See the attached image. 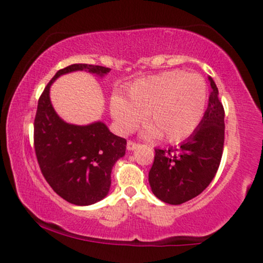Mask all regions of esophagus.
<instances>
[{
  "label": "esophagus",
  "instance_id": "1",
  "mask_svg": "<svg viewBox=\"0 0 263 263\" xmlns=\"http://www.w3.org/2000/svg\"><path fill=\"white\" fill-rule=\"evenodd\" d=\"M138 147V144L136 143V142H134V141H128L127 142V149L128 151H135L136 148H137Z\"/></svg>",
  "mask_w": 263,
  "mask_h": 263
}]
</instances>
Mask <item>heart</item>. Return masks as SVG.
I'll list each match as a JSON object with an SVG mask.
<instances>
[{
  "label": "heart",
  "mask_w": 263,
  "mask_h": 263,
  "mask_svg": "<svg viewBox=\"0 0 263 263\" xmlns=\"http://www.w3.org/2000/svg\"><path fill=\"white\" fill-rule=\"evenodd\" d=\"M127 96L128 101L120 95L110 100L111 116L122 134L131 132L144 116L146 137L179 142L203 121L209 91L201 75L171 70L135 81Z\"/></svg>",
  "instance_id": "obj_1"
}]
</instances>
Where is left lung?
<instances>
[{
	"mask_svg": "<svg viewBox=\"0 0 263 263\" xmlns=\"http://www.w3.org/2000/svg\"><path fill=\"white\" fill-rule=\"evenodd\" d=\"M211 92L205 116L197 131L179 147L156 149L148 173L153 194L167 204L179 205L195 198L215 177L224 148V107L209 77Z\"/></svg>",
	"mask_w": 263,
	"mask_h": 263,
	"instance_id": "1",
	"label": "left lung"
}]
</instances>
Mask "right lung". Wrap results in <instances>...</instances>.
I'll return each mask as SVG.
<instances>
[{"mask_svg":"<svg viewBox=\"0 0 263 263\" xmlns=\"http://www.w3.org/2000/svg\"><path fill=\"white\" fill-rule=\"evenodd\" d=\"M84 70L105 77L111 69L71 64L60 69L45 86L34 120V149L48 184L74 205H91L108 194L111 171L125 156L126 140L114 135L104 122L73 125L60 119L50 101V86L62 75Z\"/></svg>","mask_w":263,"mask_h":263,"instance_id":"obj_1","label":"right lung"}]
</instances>
